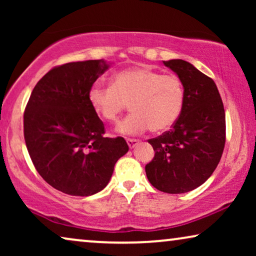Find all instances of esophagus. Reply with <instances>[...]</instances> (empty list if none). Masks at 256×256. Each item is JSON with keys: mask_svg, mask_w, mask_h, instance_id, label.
Returning a JSON list of instances; mask_svg holds the SVG:
<instances>
[{"mask_svg": "<svg viewBox=\"0 0 256 256\" xmlns=\"http://www.w3.org/2000/svg\"><path fill=\"white\" fill-rule=\"evenodd\" d=\"M127 143H128V146L130 149L134 148L138 144V140H135V138H127Z\"/></svg>", "mask_w": 256, "mask_h": 256, "instance_id": "1", "label": "esophagus"}]
</instances>
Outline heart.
<instances>
[{
	"label": "heart",
	"mask_w": 256,
	"mask_h": 256,
	"mask_svg": "<svg viewBox=\"0 0 256 256\" xmlns=\"http://www.w3.org/2000/svg\"><path fill=\"white\" fill-rule=\"evenodd\" d=\"M184 96L183 84L176 74H162L149 66L124 70L112 78V86L96 82L88 92L93 110L108 122L116 121L129 102L132 113L116 127L124 135L170 128L180 118Z\"/></svg>",
	"instance_id": "1"
}]
</instances>
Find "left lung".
Returning <instances> with one entry per match:
<instances>
[{
    "label": "left lung",
    "mask_w": 256,
    "mask_h": 256,
    "mask_svg": "<svg viewBox=\"0 0 256 256\" xmlns=\"http://www.w3.org/2000/svg\"><path fill=\"white\" fill-rule=\"evenodd\" d=\"M163 64L184 87V104L171 130L149 140L155 157L146 166L150 184L166 194H185L208 180L222 158L226 120L216 85L183 59Z\"/></svg>",
    "instance_id": "obj_1"
}]
</instances>
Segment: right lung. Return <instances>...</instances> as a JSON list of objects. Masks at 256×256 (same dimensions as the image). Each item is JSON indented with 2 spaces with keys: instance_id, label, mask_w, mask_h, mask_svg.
Here are the masks:
<instances>
[{
  "instance_id": "1",
  "label": "right lung",
  "mask_w": 256,
  "mask_h": 256,
  "mask_svg": "<svg viewBox=\"0 0 256 256\" xmlns=\"http://www.w3.org/2000/svg\"><path fill=\"white\" fill-rule=\"evenodd\" d=\"M110 62H68L48 71L24 112V138L38 174L66 194L87 197L110 183L124 138H104V127L88 100L90 88Z\"/></svg>"
}]
</instances>
